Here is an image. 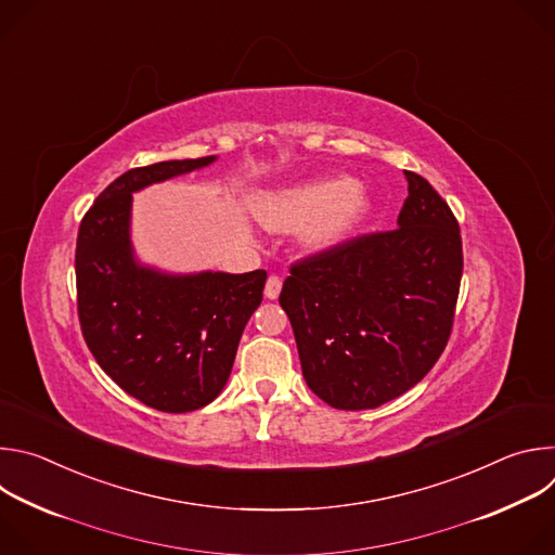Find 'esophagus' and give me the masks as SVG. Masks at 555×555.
Instances as JSON below:
<instances>
[{
	"label": "esophagus",
	"mask_w": 555,
	"mask_h": 555,
	"mask_svg": "<svg viewBox=\"0 0 555 555\" xmlns=\"http://www.w3.org/2000/svg\"><path fill=\"white\" fill-rule=\"evenodd\" d=\"M281 279L279 276H270L268 279V283H266V296L270 298V300H274V298H279V294H281Z\"/></svg>",
	"instance_id": "obj_1"
}]
</instances>
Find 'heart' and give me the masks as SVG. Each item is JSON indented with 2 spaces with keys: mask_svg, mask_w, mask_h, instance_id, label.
<instances>
[{
  "mask_svg": "<svg viewBox=\"0 0 555 555\" xmlns=\"http://www.w3.org/2000/svg\"><path fill=\"white\" fill-rule=\"evenodd\" d=\"M371 193L349 176H323L255 197V217L272 232L302 228L309 255L338 248L371 212Z\"/></svg>",
  "mask_w": 555,
  "mask_h": 555,
  "instance_id": "obj_1",
  "label": "heart"
}]
</instances>
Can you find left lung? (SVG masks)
Masks as SVG:
<instances>
[{"mask_svg":"<svg viewBox=\"0 0 555 555\" xmlns=\"http://www.w3.org/2000/svg\"><path fill=\"white\" fill-rule=\"evenodd\" d=\"M404 176L398 228L296 263L279 296L307 386L340 411L400 398L450 338L463 272L459 223L422 176Z\"/></svg>","mask_w":555,"mask_h":555,"instance_id":"left-lung-1","label":"left lung"}]
</instances>
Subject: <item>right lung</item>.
<instances>
[{"instance_id": "add662e5", "label": "right lung", "mask_w": 555, "mask_h": 555, "mask_svg": "<svg viewBox=\"0 0 555 555\" xmlns=\"http://www.w3.org/2000/svg\"><path fill=\"white\" fill-rule=\"evenodd\" d=\"M215 160L208 155L131 169L99 195L78 228L74 263L83 338L125 392L163 413L197 411L217 398L263 300L266 270L176 274L135 257L133 193Z\"/></svg>"}]
</instances>
